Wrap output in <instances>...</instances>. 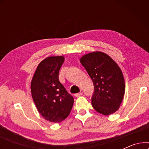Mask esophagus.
<instances>
[{
    "mask_svg": "<svg viewBox=\"0 0 149 149\" xmlns=\"http://www.w3.org/2000/svg\"><path fill=\"white\" fill-rule=\"evenodd\" d=\"M83 95V93L81 92H79V93H76V94H75V96H76L77 97H80V96H81V95Z\"/></svg>",
    "mask_w": 149,
    "mask_h": 149,
    "instance_id": "esophagus-1",
    "label": "esophagus"
}]
</instances>
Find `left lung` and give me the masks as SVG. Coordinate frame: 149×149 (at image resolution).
I'll return each mask as SVG.
<instances>
[{"mask_svg": "<svg viewBox=\"0 0 149 149\" xmlns=\"http://www.w3.org/2000/svg\"><path fill=\"white\" fill-rule=\"evenodd\" d=\"M80 62L94 86L91 97L93 109L104 115L115 113L125 93V81L121 68L111 57L101 52L85 55Z\"/></svg>", "mask_w": 149, "mask_h": 149, "instance_id": "obj_1", "label": "left lung"}]
</instances>
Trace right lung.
<instances>
[{
	"label": "right lung",
	"mask_w": 149,
	"mask_h": 149,
	"mask_svg": "<svg viewBox=\"0 0 149 149\" xmlns=\"http://www.w3.org/2000/svg\"><path fill=\"white\" fill-rule=\"evenodd\" d=\"M64 56L48 57L40 62L31 81V93L38 113L54 123L64 121L70 114L74 98L59 81Z\"/></svg>",
	"instance_id": "right-lung-1"
}]
</instances>
